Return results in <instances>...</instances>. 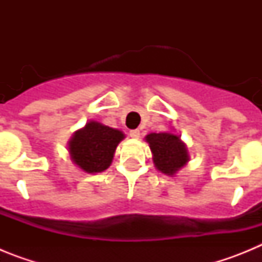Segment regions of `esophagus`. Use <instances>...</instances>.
<instances>
[{
  "label": "esophagus",
  "mask_w": 262,
  "mask_h": 262,
  "mask_svg": "<svg viewBox=\"0 0 262 262\" xmlns=\"http://www.w3.org/2000/svg\"><path fill=\"white\" fill-rule=\"evenodd\" d=\"M129 136L134 139H139L140 138V131H139V129H131V131H129Z\"/></svg>",
  "instance_id": "1"
}]
</instances>
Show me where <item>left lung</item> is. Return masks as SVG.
<instances>
[{"mask_svg": "<svg viewBox=\"0 0 262 262\" xmlns=\"http://www.w3.org/2000/svg\"><path fill=\"white\" fill-rule=\"evenodd\" d=\"M154 154V163L160 172L174 174L187 161V152L180 138L172 134H149L145 138Z\"/></svg>", "mask_w": 262, "mask_h": 262, "instance_id": "1", "label": "left lung"}]
</instances>
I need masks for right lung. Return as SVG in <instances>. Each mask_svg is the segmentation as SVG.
I'll return each instance as SVG.
<instances>
[{"label": "right lung", "instance_id": "right-lung-1", "mask_svg": "<svg viewBox=\"0 0 262 262\" xmlns=\"http://www.w3.org/2000/svg\"><path fill=\"white\" fill-rule=\"evenodd\" d=\"M123 138L119 129L89 122L69 142L72 160L85 172H102L110 166L115 148Z\"/></svg>", "mask_w": 262, "mask_h": 262}]
</instances>
